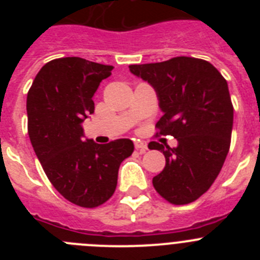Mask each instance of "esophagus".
<instances>
[{
    "label": "esophagus",
    "instance_id": "1",
    "mask_svg": "<svg viewBox=\"0 0 260 260\" xmlns=\"http://www.w3.org/2000/svg\"><path fill=\"white\" fill-rule=\"evenodd\" d=\"M135 148H137L138 151H139V152L141 153H143V152H146L147 151V148H148V147H147V143H144V142H141V141H135Z\"/></svg>",
    "mask_w": 260,
    "mask_h": 260
}]
</instances>
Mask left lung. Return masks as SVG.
<instances>
[{"label":"left lung","instance_id":"8db88e82","mask_svg":"<svg viewBox=\"0 0 260 260\" xmlns=\"http://www.w3.org/2000/svg\"><path fill=\"white\" fill-rule=\"evenodd\" d=\"M128 69L155 88L164 113L156 123V135H172L178 142L174 148L158 142L148 144L165 156L153 187L169 203H191L210 189L231 147L233 105L228 83L210 62L194 57Z\"/></svg>","mask_w":260,"mask_h":260}]
</instances>
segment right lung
<instances>
[{"instance_id":"1","label":"right lung","mask_w":260,"mask_h":260,"mask_svg":"<svg viewBox=\"0 0 260 260\" xmlns=\"http://www.w3.org/2000/svg\"><path fill=\"white\" fill-rule=\"evenodd\" d=\"M113 66L79 57L45 63L27 95L28 135L54 189L79 207L95 208L113 195L118 168L134 151L130 139L98 144L83 139L93 95Z\"/></svg>"}]
</instances>
